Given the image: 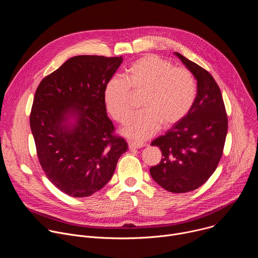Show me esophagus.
I'll use <instances>...</instances> for the list:
<instances>
[{
    "mask_svg": "<svg viewBox=\"0 0 258 258\" xmlns=\"http://www.w3.org/2000/svg\"><path fill=\"white\" fill-rule=\"evenodd\" d=\"M144 146H145V144L142 143V142H135V141H130L128 142V148L130 149H140V148H143Z\"/></svg>",
    "mask_w": 258,
    "mask_h": 258,
    "instance_id": "obj_1",
    "label": "esophagus"
}]
</instances>
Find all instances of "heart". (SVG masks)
I'll use <instances>...</instances> for the list:
<instances>
[{
  "instance_id": "heart-1",
  "label": "heart",
  "mask_w": 258,
  "mask_h": 258,
  "mask_svg": "<svg viewBox=\"0 0 258 258\" xmlns=\"http://www.w3.org/2000/svg\"><path fill=\"white\" fill-rule=\"evenodd\" d=\"M141 95L143 110L122 128L125 137L137 141L150 138L162 124L169 127L185 118L195 103L197 84L189 69L147 55L125 70L123 80L114 78L106 84L104 102L110 115L125 123L133 113V96Z\"/></svg>"
}]
</instances>
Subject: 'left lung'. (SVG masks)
I'll use <instances>...</instances> for the list:
<instances>
[{
  "label": "left lung",
  "instance_id": "left-lung-1",
  "mask_svg": "<svg viewBox=\"0 0 258 258\" xmlns=\"http://www.w3.org/2000/svg\"><path fill=\"white\" fill-rule=\"evenodd\" d=\"M197 80V96L187 116L155 139L162 158L150 168L152 178L171 193L201 187L222 158L228 133V116L222 93L210 73L174 52Z\"/></svg>",
  "mask_w": 258,
  "mask_h": 258
}]
</instances>
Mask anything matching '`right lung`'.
I'll use <instances>...</instances> for the list:
<instances>
[{
    "label": "right lung",
    "mask_w": 258,
    "mask_h": 258,
    "mask_svg": "<svg viewBox=\"0 0 258 258\" xmlns=\"http://www.w3.org/2000/svg\"><path fill=\"white\" fill-rule=\"evenodd\" d=\"M122 57L75 56L35 91L30 128L49 180L72 197H88L112 177L127 143L114 135L104 102Z\"/></svg>",
    "instance_id": "right-lung-1"
}]
</instances>
